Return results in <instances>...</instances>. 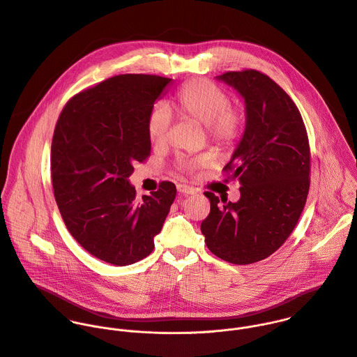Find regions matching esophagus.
<instances>
[{
    "label": "esophagus",
    "mask_w": 357,
    "mask_h": 357,
    "mask_svg": "<svg viewBox=\"0 0 357 357\" xmlns=\"http://www.w3.org/2000/svg\"><path fill=\"white\" fill-rule=\"evenodd\" d=\"M176 189H178L179 193H183V195H195V193H196L195 188H192V186H189V185H185V183H179V185L176 186Z\"/></svg>",
    "instance_id": "34e87169"
}]
</instances>
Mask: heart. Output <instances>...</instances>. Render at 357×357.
<instances>
[{
  "label": "heart",
  "instance_id": "b5f03b06",
  "mask_svg": "<svg viewBox=\"0 0 357 357\" xmlns=\"http://www.w3.org/2000/svg\"><path fill=\"white\" fill-rule=\"evenodd\" d=\"M176 108L183 118L206 125L208 137L221 147H231L236 143L243 128L242 112L229 104L228 94L217 84L206 79H195L182 86L176 94ZM171 125V112L162 102L151 107L146 130L154 143L165 140ZM213 164V157L204 154L190 160H181L179 169L195 172L199 168Z\"/></svg>",
  "mask_w": 357,
  "mask_h": 357
}]
</instances>
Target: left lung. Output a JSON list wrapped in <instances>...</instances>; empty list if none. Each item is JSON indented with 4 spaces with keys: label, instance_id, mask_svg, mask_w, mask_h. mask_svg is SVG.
I'll return each mask as SVG.
<instances>
[{
    "label": "left lung",
    "instance_id": "obj_1",
    "mask_svg": "<svg viewBox=\"0 0 357 357\" xmlns=\"http://www.w3.org/2000/svg\"><path fill=\"white\" fill-rule=\"evenodd\" d=\"M217 79L246 104L245 133L224 168L239 181L241 199L204 192L211 208L202 234L213 255L243 266L271 256L296 227L310 188V147L296 104L271 77L246 69Z\"/></svg>",
    "mask_w": 357,
    "mask_h": 357
}]
</instances>
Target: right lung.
I'll use <instances>...</instances> for the list:
<instances>
[{"label": "right lung", "instance_id": "right-lung-1", "mask_svg": "<svg viewBox=\"0 0 357 357\" xmlns=\"http://www.w3.org/2000/svg\"><path fill=\"white\" fill-rule=\"evenodd\" d=\"M172 79L118 75L75 94L63 107L51 143L56 206L75 241L94 257L129 266L154 249L176 196L172 182L136 199L135 162L151 150L146 121Z\"/></svg>", "mask_w": 357, "mask_h": 357}]
</instances>
